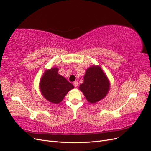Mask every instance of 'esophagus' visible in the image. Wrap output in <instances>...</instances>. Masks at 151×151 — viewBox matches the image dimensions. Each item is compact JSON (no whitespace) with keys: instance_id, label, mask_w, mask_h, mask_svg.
Here are the masks:
<instances>
[{"instance_id":"34e87169","label":"esophagus","mask_w":151,"mask_h":151,"mask_svg":"<svg viewBox=\"0 0 151 151\" xmlns=\"http://www.w3.org/2000/svg\"><path fill=\"white\" fill-rule=\"evenodd\" d=\"M74 85L75 87H77V86H78V82L77 81H74Z\"/></svg>"}]
</instances>
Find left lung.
Returning a JSON list of instances; mask_svg holds the SVG:
<instances>
[{
	"instance_id": "left-lung-1",
	"label": "left lung",
	"mask_w": 151,
	"mask_h": 151,
	"mask_svg": "<svg viewBox=\"0 0 151 151\" xmlns=\"http://www.w3.org/2000/svg\"><path fill=\"white\" fill-rule=\"evenodd\" d=\"M109 88L107 77L99 66H92L87 69L84 76V83L79 89L91 103H95L104 98Z\"/></svg>"
}]
</instances>
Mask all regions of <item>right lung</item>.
I'll return each mask as SVG.
<instances>
[{"mask_svg": "<svg viewBox=\"0 0 151 151\" xmlns=\"http://www.w3.org/2000/svg\"><path fill=\"white\" fill-rule=\"evenodd\" d=\"M58 70L57 67L46 70L40 83L43 96L50 102L55 104L61 102L68 91L74 88V86L58 74Z\"/></svg>", "mask_w": 151, "mask_h": 151, "instance_id": "add662e5", "label": "right lung"}]
</instances>
